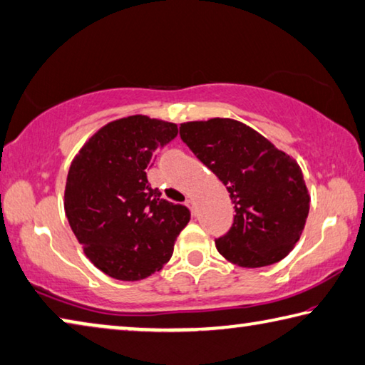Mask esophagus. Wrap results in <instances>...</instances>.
<instances>
[{
    "label": "esophagus",
    "instance_id": "34e87169",
    "mask_svg": "<svg viewBox=\"0 0 365 365\" xmlns=\"http://www.w3.org/2000/svg\"><path fill=\"white\" fill-rule=\"evenodd\" d=\"M186 207L189 208V210H190V213H192V215H195V205H194V200H190V199H187V200H186Z\"/></svg>",
    "mask_w": 365,
    "mask_h": 365
}]
</instances>
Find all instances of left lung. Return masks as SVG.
<instances>
[{"instance_id": "8db88e82", "label": "left lung", "mask_w": 365, "mask_h": 365, "mask_svg": "<svg viewBox=\"0 0 365 365\" xmlns=\"http://www.w3.org/2000/svg\"><path fill=\"white\" fill-rule=\"evenodd\" d=\"M179 134L235 204L231 230L215 241L218 252L246 268L283 260L299 241L310 204L296 160L230 118L182 123Z\"/></svg>"}]
</instances>
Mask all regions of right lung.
<instances>
[{"instance_id": "add662e5", "label": "right lung", "mask_w": 365, "mask_h": 365, "mask_svg": "<svg viewBox=\"0 0 365 365\" xmlns=\"http://www.w3.org/2000/svg\"><path fill=\"white\" fill-rule=\"evenodd\" d=\"M178 135L175 123L134 115L98 129L69 166L64 210L88 260L111 278L139 282L171 259L190 213L161 199L147 171Z\"/></svg>"}]
</instances>
